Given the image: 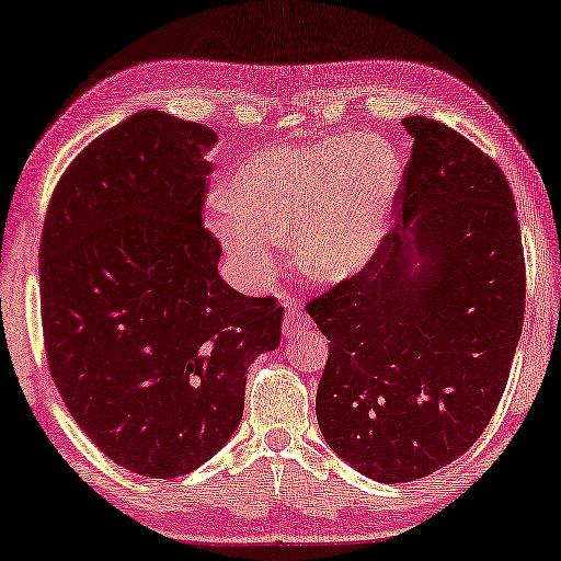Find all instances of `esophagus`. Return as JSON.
<instances>
[{
	"instance_id": "1",
	"label": "esophagus",
	"mask_w": 561,
	"mask_h": 561,
	"mask_svg": "<svg viewBox=\"0 0 561 561\" xmlns=\"http://www.w3.org/2000/svg\"><path fill=\"white\" fill-rule=\"evenodd\" d=\"M311 325V319L299 309L295 302H285V319H283V335L295 337Z\"/></svg>"
}]
</instances>
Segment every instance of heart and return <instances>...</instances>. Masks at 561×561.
Returning a JSON list of instances; mask_svg holds the SVG:
<instances>
[{
  "instance_id": "obj_1",
  "label": "heart",
  "mask_w": 561,
  "mask_h": 561,
  "mask_svg": "<svg viewBox=\"0 0 561 561\" xmlns=\"http://www.w3.org/2000/svg\"><path fill=\"white\" fill-rule=\"evenodd\" d=\"M400 187L402 169L388 142L328 135L242 161L211 224L252 283L271 276L280 242L293 240L311 280L340 283L378 254Z\"/></svg>"
}]
</instances>
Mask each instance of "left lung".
I'll return each instance as SVG.
<instances>
[{
    "label": "left lung",
    "instance_id": "1",
    "mask_svg": "<svg viewBox=\"0 0 561 561\" xmlns=\"http://www.w3.org/2000/svg\"><path fill=\"white\" fill-rule=\"evenodd\" d=\"M394 228L359 273L307 302L331 340L317 392L328 447L380 483L443 469L481 438L524 325L526 262L497 163L407 116Z\"/></svg>",
    "mask_w": 561,
    "mask_h": 561
}]
</instances>
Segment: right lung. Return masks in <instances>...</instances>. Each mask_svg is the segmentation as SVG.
Wrapping results in <instances>:
<instances>
[{
    "instance_id": "add662e5",
    "label": "right lung",
    "mask_w": 561,
    "mask_h": 561,
    "mask_svg": "<svg viewBox=\"0 0 561 561\" xmlns=\"http://www.w3.org/2000/svg\"><path fill=\"white\" fill-rule=\"evenodd\" d=\"M216 133L138 112L59 178L39 238L54 386L88 438L149 478L195 471L236 433L248 368L283 307L218 276L202 226Z\"/></svg>"
}]
</instances>
